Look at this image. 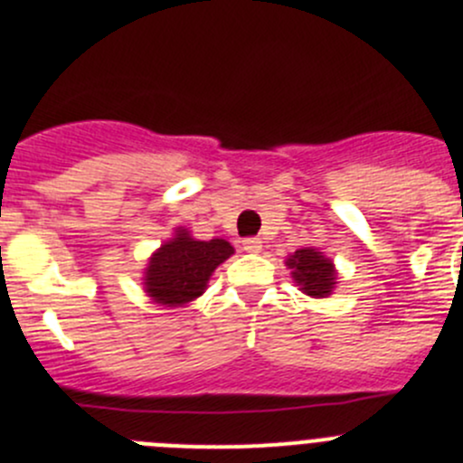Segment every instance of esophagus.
<instances>
[{
	"label": "esophagus",
	"mask_w": 463,
	"mask_h": 463,
	"mask_svg": "<svg viewBox=\"0 0 463 463\" xmlns=\"http://www.w3.org/2000/svg\"><path fill=\"white\" fill-rule=\"evenodd\" d=\"M242 250H245L247 254H259V251L263 250V242H260V238H245V241H242Z\"/></svg>",
	"instance_id": "34e87169"
}]
</instances>
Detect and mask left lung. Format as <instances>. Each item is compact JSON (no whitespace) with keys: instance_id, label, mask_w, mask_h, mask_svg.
<instances>
[{"instance_id":"left-lung-1","label":"left lung","mask_w":463,"mask_h":463,"mask_svg":"<svg viewBox=\"0 0 463 463\" xmlns=\"http://www.w3.org/2000/svg\"><path fill=\"white\" fill-rule=\"evenodd\" d=\"M288 269H290L292 281L299 286L304 295L313 299H324L331 297L337 286V269L333 259H328L317 247H301L292 251L286 259Z\"/></svg>"}]
</instances>
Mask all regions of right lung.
Returning <instances> with one entry per match:
<instances>
[{"mask_svg": "<svg viewBox=\"0 0 463 463\" xmlns=\"http://www.w3.org/2000/svg\"><path fill=\"white\" fill-rule=\"evenodd\" d=\"M232 254L233 247L225 238L200 241L186 227H175L173 236L150 254L141 286L155 304L180 308L207 290L212 274Z\"/></svg>", "mask_w": 463, "mask_h": 463, "instance_id": "1", "label": "right lung"}]
</instances>
